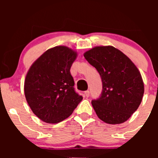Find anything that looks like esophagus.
I'll return each mask as SVG.
<instances>
[{"mask_svg":"<svg viewBox=\"0 0 158 158\" xmlns=\"http://www.w3.org/2000/svg\"><path fill=\"white\" fill-rule=\"evenodd\" d=\"M85 97H88L90 96V91L89 90H86V91H85Z\"/></svg>","mask_w":158,"mask_h":158,"instance_id":"esophagus-1","label":"esophagus"}]
</instances>
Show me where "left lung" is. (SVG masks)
Wrapping results in <instances>:
<instances>
[{
    "label": "left lung",
    "mask_w": 158,
    "mask_h": 158,
    "mask_svg": "<svg viewBox=\"0 0 158 158\" xmlns=\"http://www.w3.org/2000/svg\"><path fill=\"white\" fill-rule=\"evenodd\" d=\"M100 75L102 90L91 104L101 120L119 124L137 110L144 93L141 74L129 58L112 46L96 47L85 52Z\"/></svg>",
    "instance_id": "1"
}]
</instances>
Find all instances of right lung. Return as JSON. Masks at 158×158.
<instances>
[{
    "mask_svg": "<svg viewBox=\"0 0 158 158\" xmlns=\"http://www.w3.org/2000/svg\"><path fill=\"white\" fill-rule=\"evenodd\" d=\"M77 56L64 46L49 49L27 74L24 94L27 103L45 123H58L68 118L82 99L76 92L70 71Z\"/></svg>",
    "mask_w": 158,
    "mask_h": 158,
    "instance_id": "1",
    "label": "right lung"
}]
</instances>
